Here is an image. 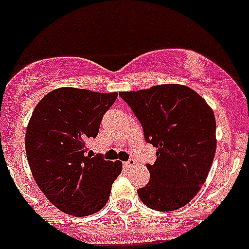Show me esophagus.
Returning a JSON list of instances; mask_svg holds the SVG:
<instances>
[{
  "instance_id": "esophagus-1",
  "label": "esophagus",
  "mask_w": 249,
  "mask_h": 249,
  "mask_svg": "<svg viewBox=\"0 0 249 249\" xmlns=\"http://www.w3.org/2000/svg\"><path fill=\"white\" fill-rule=\"evenodd\" d=\"M124 165L126 166L127 169H129V168H132L133 165H136V160H135V158H130V160H127V162H125V163H124Z\"/></svg>"
}]
</instances>
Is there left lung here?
<instances>
[{"mask_svg": "<svg viewBox=\"0 0 249 249\" xmlns=\"http://www.w3.org/2000/svg\"><path fill=\"white\" fill-rule=\"evenodd\" d=\"M142 126L147 143L157 147L146 164L150 182L138 196L149 208L173 212L189 203L206 182L215 151L216 122L206 100L178 84L119 92Z\"/></svg>", "mask_w": 249, "mask_h": 249, "instance_id": "left-lung-1", "label": "left lung"}]
</instances>
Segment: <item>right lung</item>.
<instances>
[{
	"label": "right lung",
	"mask_w": 249,
	"mask_h": 249,
	"mask_svg": "<svg viewBox=\"0 0 249 249\" xmlns=\"http://www.w3.org/2000/svg\"><path fill=\"white\" fill-rule=\"evenodd\" d=\"M117 95L60 87L40 100L29 119L26 154L33 177L48 201L68 215L103 209L122 173V162L92 157L86 146Z\"/></svg>",
	"instance_id": "right-lung-1"
}]
</instances>
